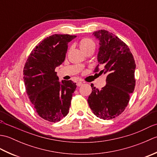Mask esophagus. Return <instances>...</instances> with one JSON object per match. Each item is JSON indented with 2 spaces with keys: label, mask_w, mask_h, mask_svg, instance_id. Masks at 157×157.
Masks as SVG:
<instances>
[{
  "label": "esophagus",
  "mask_w": 157,
  "mask_h": 157,
  "mask_svg": "<svg viewBox=\"0 0 157 157\" xmlns=\"http://www.w3.org/2000/svg\"><path fill=\"white\" fill-rule=\"evenodd\" d=\"M83 84H84V83L82 82H77V86H78V87H79V86H82Z\"/></svg>",
  "instance_id": "34e87169"
}]
</instances>
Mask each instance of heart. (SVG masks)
Listing matches in <instances>:
<instances>
[{"label":"heart","instance_id":"obj_1","mask_svg":"<svg viewBox=\"0 0 157 157\" xmlns=\"http://www.w3.org/2000/svg\"><path fill=\"white\" fill-rule=\"evenodd\" d=\"M79 46L82 51L84 52L88 50H93L95 48V43L90 38H84L80 40L79 43Z\"/></svg>","mask_w":157,"mask_h":157}]
</instances>
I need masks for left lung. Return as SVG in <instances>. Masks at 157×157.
<instances>
[{"label": "left lung", "instance_id": "8db88e82", "mask_svg": "<svg viewBox=\"0 0 157 157\" xmlns=\"http://www.w3.org/2000/svg\"><path fill=\"white\" fill-rule=\"evenodd\" d=\"M93 35L100 41L99 64L94 72L98 71L100 65L103 66L100 73L106 75V84L101 90L91 84L88 102L96 117L109 120L121 114L128 105L136 85V63L128 45L115 34L101 29Z\"/></svg>", "mask_w": 157, "mask_h": 157}]
</instances>
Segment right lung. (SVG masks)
<instances>
[{"label":"right lung","instance_id":"add662e5","mask_svg":"<svg viewBox=\"0 0 157 157\" xmlns=\"http://www.w3.org/2000/svg\"><path fill=\"white\" fill-rule=\"evenodd\" d=\"M76 36L54 34L38 43L23 68L28 97L38 115L50 122H58L68 114L73 93L71 80L59 82L55 68L65 61L68 43Z\"/></svg>","mask_w":157,"mask_h":157}]
</instances>
